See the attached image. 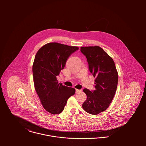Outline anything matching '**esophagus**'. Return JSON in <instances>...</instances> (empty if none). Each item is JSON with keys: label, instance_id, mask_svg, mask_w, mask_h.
Listing matches in <instances>:
<instances>
[{"label": "esophagus", "instance_id": "34e87169", "mask_svg": "<svg viewBox=\"0 0 146 146\" xmlns=\"http://www.w3.org/2000/svg\"><path fill=\"white\" fill-rule=\"evenodd\" d=\"M81 91H82L81 90H79V89H76V90H75V93H79V92H81Z\"/></svg>", "mask_w": 146, "mask_h": 146}]
</instances>
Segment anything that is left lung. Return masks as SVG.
I'll return each mask as SVG.
<instances>
[{
    "instance_id": "1",
    "label": "left lung",
    "mask_w": 146,
    "mask_h": 146,
    "mask_svg": "<svg viewBox=\"0 0 146 146\" xmlns=\"http://www.w3.org/2000/svg\"><path fill=\"white\" fill-rule=\"evenodd\" d=\"M80 51L86 58L90 72L95 78V90H83L87 98L82 107L86 112L97 115L107 109L114 97L118 83L117 71L112 58L100 46H83Z\"/></svg>"
}]
</instances>
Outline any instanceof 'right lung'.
Instances as JSON below:
<instances>
[{"label": "right lung", "instance_id": "1", "mask_svg": "<svg viewBox=\"0 0 146 146\" xmlns=\"http://www.w3.org/2000/svg\"><path fill=\"white\" fill-rule=\"evenodd\" d=\"M79 48L58 42H49L38 51L33 66L35 90L44 109L52 114L62 112L75 89L58 83L57 76L70 56Z\"/></svg>", "mask_w": 146, "mask_h": 146}]
</instances>
